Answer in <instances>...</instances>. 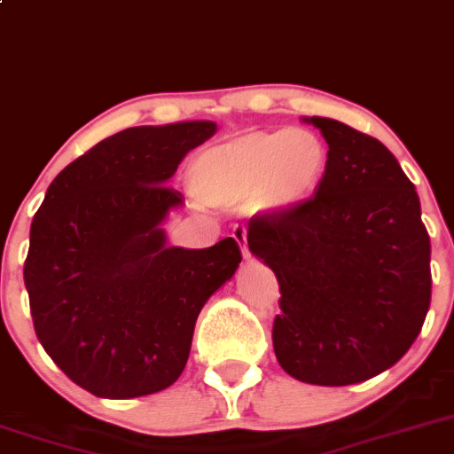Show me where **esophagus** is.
Instances as JSON below:
<instances>
[{
    "label": "esophagus",
    "mask_w": 454,
    "mask_h": 454,
    "mask_svg": "<svg viewBox=\"0 0 454 454\" xmlns=\"http://www.w3.org/2000/svg\"><path fill=\"white\" fill-rule=\"evenodd\" d=\"M232 239H235L237 244H239L244 259H250V248H248V237H246V226H235V228H232Z\"/></svg>",
    "instance_id": "34e87169"
}]
</instances>
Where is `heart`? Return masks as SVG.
I'll use <instances>...</instances> for the list:
<instances>
[{
  "mask_svg": "<svg viewBox=\"0 0 454 454\" xmlns=\"http://www.w3.org/2000/svg\"><path fill=\"white\" fill-rule=\"evenodd\" d=\"M325 168L328 148L315 130L253 129L201 151L191 186L206 204L286 210L319 188Z\"/></svg>",
  "mask_w": 454,
  "mask_h": 454,
  "instance_id": "heart-1",
  "label": "heart"
}]
</instances>
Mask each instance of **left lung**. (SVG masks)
Masks as SVG:
<instances>
[{
    "mask_svg": "<svg viewBox=\"0 0 454 454\" xmlns=\"http://www.w3.org/2000/svg\"><path fill=\"white\" fill-rule=\"evenodd\" d=\"M328 144L315 195L250 219L248 248L279 281L272 346L290 377L366 381L399 362L430 308V237L393 153L341 121L306 120Z\"/></svg>",
    "mask_w": 454,
    "mask_h": 454,
    "instance_id": "1",
    "label": "left lung"
}]
</instances>
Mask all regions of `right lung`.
<instances>
[{
  "label": "right lung",
  "mask_w": 454,
  "mask_h": 454,
  "mask_svg": "<svg viewBox=\"0 0 454 454\" xmlns=\"http://www.w3.org/2000/svg\"><path fill=\"white\" fill-rule=\"evenodd\" d=\"M213 121L135 126L66 166L30 223L24 284L35 333L68 380L106 399L177 381L195 321L241 262L232 237L168 248L161 222L184 195L166 186Z\"/></svg>",
  "instance_id": "obj_1"
}]
</instances>
